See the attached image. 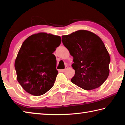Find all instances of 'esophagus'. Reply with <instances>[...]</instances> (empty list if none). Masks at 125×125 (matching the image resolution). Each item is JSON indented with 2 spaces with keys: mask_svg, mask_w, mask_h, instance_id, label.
<instances>
[{
  "mask_svg": "<svg viewBox=\"0 0 125 125\" xmlns=\"http://www.w3.org/2000/svg\"><path fill=\"white\" fill-rule=\"evenodd\" d=\"M67 67H65V69H60V70H59V72H64L65 70H66V69H67Z\"/></svg>",
  "mask_w": 125,
  "mask_h": 125,
  "instance_id": "obj_1",
  "label": "esophagus"
}]
</instances>
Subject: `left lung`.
I'll return each mask as SVG.
<instances>
[{"instance_id": "left-lung-1", "label": "left lung", "mask_w": 125, "mask_h": 125, "mask_svg": "<svg viewBox=\"0 0 125 125\" xmlns=\"http://www.w3.org/2000/svg\"><path fill=\"white\" fill-rule=\"evenodd\" d=\"M62 43L72 56L75 70L71 82L84 90L100 86L109 74L110 57L104 43L95 33L79 30L62 36Z\"/></svg>"}]
</instances>
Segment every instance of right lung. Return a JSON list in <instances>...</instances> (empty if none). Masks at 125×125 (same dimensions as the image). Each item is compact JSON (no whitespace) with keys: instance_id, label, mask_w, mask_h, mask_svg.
Listing matches in <instances>:
<instances>
[{"instance_id":"add662e5","label":"right lung","mask_w":125,"mask_h":125,"mask_svg":"<svg viewBox=\"0 0 125 125\" xmlns=\"http://www.w3.org/2000/svg\"><path fill=\"white\" fill-rule=\"evenodd\" d=\"M61 43L59 36L46 33L32 35L23 42L15 68L18 81L26 92L40 96L53 86L58 71L53 53Z\"/></svg>"}]
</instances>
